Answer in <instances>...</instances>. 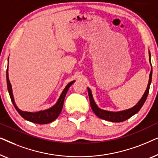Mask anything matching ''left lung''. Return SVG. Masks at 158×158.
<instances>
[{"instance_id": "1", "label": "left lung", "mask_w": 158, "mask_h": 158, "mask_svg": "<svg viewBox=\"0 0 158 158\" xmlns=\"http://www.w3.org/2000/svg\"><path fill=\"white\" fill-rule=\"evenodd\" d=\"M150 55V62L151 63V60H150V53L149 54ZM152 71L151 70L150 74V79H149V83L148 85V88L144 92L143 96L142 97V98L140 99V101L136 104L135 106L131 108V109L125 110V111H118V112H111V111H105V110H102L97 106L96 103L94 102V98H93L92 93L90 91V88H88V96H89V100L90 106L93 111L94 112L95 114L98 116V117L103 118V119L109 121V122H122L128 119L130 117H131L133 115H135V114H137L138 111H139L142 106L145 102L147 97L149 94V90H150V85L152 81Z\"/></svg>"}]
</instances>
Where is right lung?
I'll list each match as a JSON object with an SVG mask.
<instances>
[{"mask_svg":"<svg viewBox=\"0 0 158 158\" xmlns=\"http://www.w3.org/2000/svg\"><path fill=\"white\" fill-rule=\"evenodd\" d=\"M6 81H7V87L9 93L10 100H11L13 104H14L15 109H16V111L19 112V114L24 118V119L29 121V122L36 123V124H49V123L52 122L53 121H55L58 116H59L60 112L62 111V107H63V103L64 100L65 98L66 94L68 92L69 88L70 87V85L74 83L75 81H72L70 83H69L64 89L62 91V94L60 95L59 99H58L57 103L55 106H53L52 107H51L50 109L44 110V111H41L38 112H35V113H32V112H27V111H22L16 106V103L14 102V96H13L12 94V88L11 85L8 79V69L6 71Z\"/></svg>","mask_w":158,"mask_h":158,"instance_id":"add662e5","label":"right lung"}]
</instances>
